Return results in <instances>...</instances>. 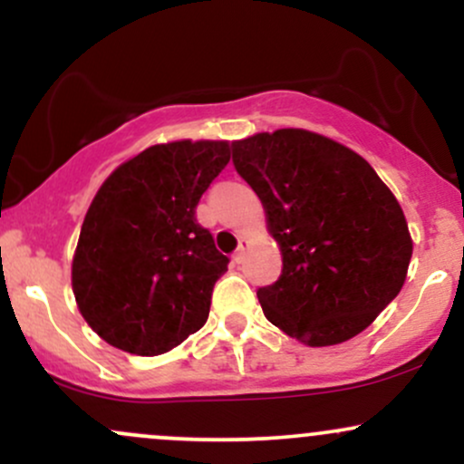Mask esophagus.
Listing matches in <instances>:
<instances>
[{
    "label": "esophagus",
    "instance_id": "esophagus-1",
    "mask_svg": "<svg viewBox=\"0 0 464 464\" xmlns=\"http://www.w3.org/2000/svg\"><path fill=\"white\" fill-rule=\"evenodd\" d=\"M246 248H248V242H246V239H239L236 255H233V259H236L237 264H242V262H244V255H246Z\"/></svg>",
    "mask_w": 464,
    "mask_h": 464
}]
</instances>
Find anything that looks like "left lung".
Here are the masks:
<instances>
[{"mask_svg": "<svg viewBox=\"0 0 464 464\" xmlns=\"http://www.w3.org/2000/svg\"><path fill=\"white\" fill-rule=\"evenodd\" d=\"M233 165L262 200L284 268L257 290L270 323L329 347L375 321L406 281V218L360 154L310 130L233 141Z\"/></svg>", "mask_w": 464, "mask_h": 464, "instance_id": "left-lung-1", "label": "left lung"}]
</instances>
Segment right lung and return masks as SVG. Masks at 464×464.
Listing matches in <instances>:
<instances>
[{"instance_id":"right-lung-1","label":"right lung","mask_w":464,"mask_h":464,"mask_svg":"<svg viewBox=\"0 0 464 464\" xmlns=\"http://www.w3.org/2000/svg\"><path fill=\"white\" fill-rule=\"evenodd\" d=\"M231 159L227 141L152 146L104 180L84 216L72 285L100 338L159 355L198 332L228 257L196 207Z\"/></svg>"}]
</instances>
